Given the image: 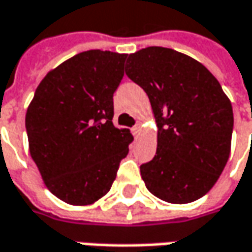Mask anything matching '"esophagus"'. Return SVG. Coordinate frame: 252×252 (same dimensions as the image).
<instances>
[{"instance_id": "34e87169", "label": "esophagus", "mask_w": 252, "mask_h": 252, "mask_svg": "<svg viewBox=\"0 0 252 252\" xmlns=\"http://www.w3.org/2000/svg\"><path fill=\"white\" fill-rule=\"evenodd\" d=\"M131 131H133V134H134V136H138V134H140V131H141V123L140 122L136 123V125L133 126Z\"/></svg>"}]
</instances>
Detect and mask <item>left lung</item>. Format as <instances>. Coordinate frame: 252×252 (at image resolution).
Masks as SVG:
<instances>
[{
  "label": "left lung",
  "mask_w": 252,
  "mask_h": 252,
  "mask_svg": "<svg viewBox=\"0 0 252 252\" xmlns=\"http://www.w3.org/2000/svg\"><path fill=\"white\" fill-rule=\"evenodd\" d=\"M125 70L147 93L158 127L155 157L140 166L148 191L172 204L198 200L229 159L230 99L202 63L172 48L130 54Z\"/></svg>",
  "instance_id": "obj_1"
}]
</instances>
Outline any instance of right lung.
I'll use <instances>...</instances> for the list:
<instances>
[{"label": "right lung", "mask_w": 252, "mask_h": 252, "mask_svg": "<svg viewBox=\"0 0 252 252\" xmlns=\"http://www.w3.org/2000/svg\"><path fill=\"white\" fill-rule=\"evenodd\" d=\"M126 54L90 50L52 69L26 112L30 155L47 189L70 205L104 197L133 136L112 123Z\"/></svg>", "instance_id": "1"}]
</instances>
